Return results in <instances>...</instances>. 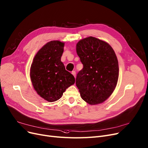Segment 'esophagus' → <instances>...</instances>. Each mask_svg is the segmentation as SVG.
Instances as JSON below:
<instances>
[{
  "label": "esophagus",
  "instance_id": "esophagus-1",
  "mask_svg": "<svg viewBox=\"0 0 148 148\" xmlns=\"http://www.w3.org/2000/svg\"><path fill=\"white\" fill-rule=\"evenodd\" d=\"M72 74L73 75V76H74L75 78L76 77V72H75V71H73V72H72Z\"/></svg>",
  "mask_w": 148,
  "mask_h": 148
}]
</instances>
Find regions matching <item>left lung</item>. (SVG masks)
Listing matches in <instances>:
<instances>
[{
    "label": "left lung",
    "instance_id": "left-lung-1",
    "mask_svg": "<svg viewBox=\"0 0 148 148\" xmlns=\"http://www.w3.org/2000/svg\"><path fill=\"white\" fill-rule=\"evenodd\" d=\"M76 53L83 64L76 79L82 99L90 105L103 103L114 91L119 79L114 50L108 42L90 36L76 44Z\"/></svg>",
    "mask_w": 148,
    "mask_h": 148
}]
</instances>
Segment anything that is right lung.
<instances>
[{
    "mask_svg": "<svg viewBox=\"0 0 148 148\" xmlns=\"http://www.w3.org/2000/svg\"><path fill=\"white\" fill-rule=\"evenodd\" d=\"M64 47V43L60 40L47 42L37 52L31 65L29 75L34 89L49 102L60 99L75 82L61 61Z\"/></svg>",
    "mask_w": 148,
    "mask_h": 148,
    "instance_id": "obj_1",
    "label": "right lung"
}]
</instances>
